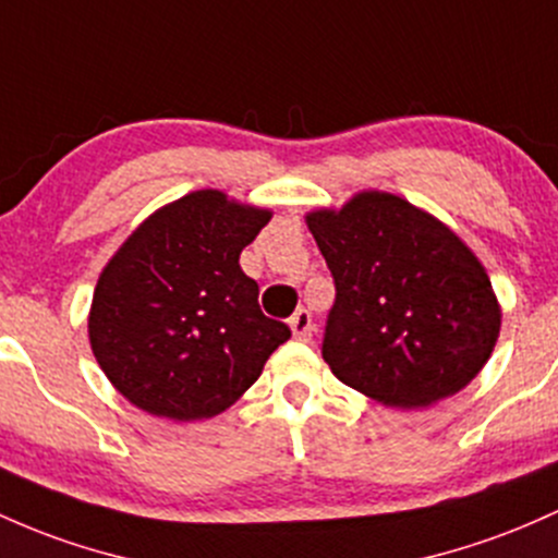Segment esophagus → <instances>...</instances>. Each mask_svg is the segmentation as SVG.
I'll return each instance as SVG.
<instances>
[{
	"label": "esophagus",
	"mask_w": 558,
	"mask_h": 558,
	"mask_svg": "<svg viewBox=\"0 0 558 558\" xmlns=\"http://www.w3.org/2000/svg\"><path fill=\"white\" fill-rule=\"evenodd\" d=\"M289 326L293 330V339H299V341H310L312 333H315V323H312V315L307 310L293 312Z\"/></svg>",
	"instance_id": "esophagus-1"
}]
</instances>
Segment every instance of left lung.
<instances>
[{"label": "left lung", "mask_w": 558, "mask_h": 558, "mask_svg": "<svg viewBox=\"0 0 558 558\" xmlns=\"http://www.w3.org/2000/svg\"><path fill=\"white\" fill-rule=\"evenodd\" d=\"M307 225L333 275L323 360L339 381L384 405L426 408L482 371L500 307L456 232L378 190Z\"/></svg>", "instance_id": "1"}]
</instances>
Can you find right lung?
I'll return each mask as SVG.
<instances>
[{"label":"right lung","instance_id":"1","mask_svg":"<svg viewBox=\"0 0 558 558\" xmlns=\"http://www.w3.org/2000/svg\"><path fill=\"white\" fill-rule=\"evenodd\" d=\"M269 211L198 190L145 219L97 280L89 341L116 389L145 413L211 418L259 378L291 328L259 307L238 265Z\"/></svg>","mask_w":558,"mask_h":558}]
</instances>
